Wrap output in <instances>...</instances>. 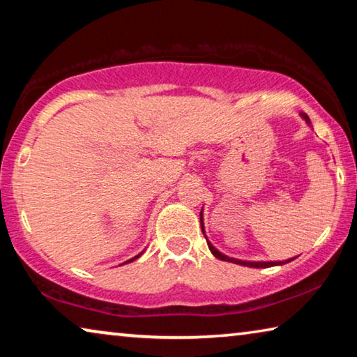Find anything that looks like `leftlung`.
<instances>
[{
    "instance_id": "1",
    "label": "left lung",
    "mask_w": 357,
    "mask_h": 357,
    "mask_svg": "<svg viewBox=\"0 0 357 357\" xmlns=\"http://www.w3.org/2000/svg\"><path fill=\"white\" fill-rule=\"evenodd\" d=\"M301 116H302V119H305V123L310 126V118L307 116L305 113H301ZM200 223H202V231H203V234H204V238H206V243H208V247H209V250H211V253H213V255L215 257V258H219V259H222V261H229V263H234V264H241V266H247V268H271V266H282V264H285V263H289V261H293V259L296 258H288V259H285V261H245V259H238V258H231V257H227L225 253H222V252H219L215 249V247L209 243V239H208V236H206V233H204V225H203V211L200 213Z\"/></svg>"
}]
</instances>
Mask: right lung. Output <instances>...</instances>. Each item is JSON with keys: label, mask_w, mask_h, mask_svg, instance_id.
Listing matches in <instances>:
<instances>
[{"label": "right lung", "mask_w": 357, "mask_h": 357, "mask_svg": "<svg viewBox=\"0 0 357 357\" xmlns=\"http://www.w3.org/2000/svg\"><path fill=\"white\" fill-rule=\"evenodd\" d=\"M143 253V252H142ZM142 253H138V255L137 257H134V258H130V259H128V261H126V263H123V264H128V263H132V261H134V259H137L138 257H140L142 255Z\"/></svg>", "instance_id": "add662e5"}]
</instances>
